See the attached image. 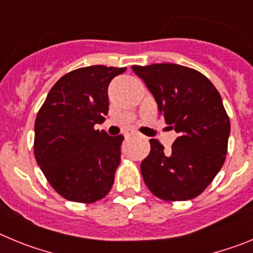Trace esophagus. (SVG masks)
<instances>
[{
  "label": "esophagus",
  "instance_id": "1",
  "mask_svg": "<svg viewBox=\"0 0 253 253\" xmlns=\"http://www.w3.org/2000/svg\"><path fill=\"white\" fill-rule=\"evenodd\" d=\"M134 135H135V133H126L125 134V138H131L134 137Z\"/></svg>",
  "mask_w": 253,
  "mask_h": 253
}]
</instances>
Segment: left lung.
<instances>
[{"instance_id": "left-lung-1", "label": "left lung", "mask_w": 253, "mask_h": 253, "mask_svg": "<svg viewBox=\"0 0 253 253\" xmlns=\"http://www.w3.org/2000/svg\"><path fill=\"white\" fill-rule=\"evenodd\" d=\"M178 137L171 151L151 139L140 163L152 194L166 202L196 198L214 180L225 161L231 123L222 97L203 73L173 63L131 66Z\"/></svg>"}]
</instances>
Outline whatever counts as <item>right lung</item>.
<instances>
[{"instance_id":"add662e5","label":"right lung","mask_w":253,"mask_h":253,"mask_svg":"<svg viewBox=\"0 0 253 253\" xmlns=\"http://www.w3.org/2000/svg\"><path fill=\"white\" fill-rule=\"evenodd\" d=\"M125 71L106 66L75 69L55 82L38 111L35 160L67 200L91 204L111 190L124 137H110L95 124L109 111V84Z\"/></svg>"}]
</instances>
